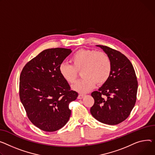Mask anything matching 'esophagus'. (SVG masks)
Masks as SVG:
<instances>
[{"label": "esophagus", "mask_w": 155, "mask_h": 155, "mask_svg": "<svg viewBox=\"0 0 155 155\" xmlns=\"http://www.w3.org/2000/svg\"><path fill=\"white\" fill-rule=\"evenodd\" d=\"M84 96H85L84 94H80L78 95V99H81V98H84Z\"/></svg>", "instance_id": "34e87169"}]
</instances>
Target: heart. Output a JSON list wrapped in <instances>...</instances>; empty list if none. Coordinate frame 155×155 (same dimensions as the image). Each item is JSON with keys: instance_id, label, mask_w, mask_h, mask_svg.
I'll use <instances>...</instances> for the list:
<instances>
[{"instance_id": "b5f03b06", "label": "heart", "mask_w": 155, "mask_h": 155, "mask_svg": "<svg viewBox=\"0 0 155 155\" xmlns=\"http://www.w3.org/2000/svg\"><path fill=\"white\" fill-rule=\"evenodd\" d=\"M72 64L61 63L59 72L68 84H73L77 77V71L81 70L83 77L72 86L74 90L85 93L98 85L104 84L108 79L111 71V62L109 57L104 52L95 50L81 49L70 58Z\"/></svg>"}]
</instances>
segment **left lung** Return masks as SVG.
<instances>
[{
    "instance_id": "obj_1",
    "label": "left lung",
    "mask_w": 155,
    "mask_h": 155,
    "mask_svg": "<svg viewBox=\"0 0 155 155\" xmlns=\"http://www.w3.org/2000/svg\"><path fill=\"white\" fill-rule=\"evenodd\" d=\"M97 46L110 58L111 71L104 84L91 93L95 102L90 113L100 122L115 125L125 120L135 105L137 78L133 65L125 55L107 46Z\"/></svg>"
}]
</instances>
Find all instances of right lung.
I'll use <instances>...</instances> for the list:
<instances>
[{
	"mask_svg": "<svg viewBox=\"0 0 155 155\" xmlns=\"http://www.w3.org/2000/svg\"><path fill=\"white\" fill-rule=\"evenodd\" d=\"M71 49H46L30 60L20 76L19 96L33 124L45 131L65 125L71 115L69 104L78 94L61 76L59 66Z\"/></svg>",
	"mask_w": 155,
	"mask_h": 155,
	"instance_id": "obj_1",
	"label": "right lung"
}]
</instances>
